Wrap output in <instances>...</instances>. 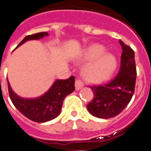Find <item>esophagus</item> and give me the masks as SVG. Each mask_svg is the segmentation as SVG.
<instances>
[{"label": "esophagus", "instance_id": "esophagus-1", "mask_svg": "<svg viewBox=\"0 0 151 151\" xmlns=\"http://www.w3.org/2000/svg\"><path fill=\"white\" fill-rule=\"evenodd\" d=\"M83 87V82L81 81V80L78 79V80H76V81H75V88L77 91H78V90L80 89H81L82 87Z\"/></svg>", "mask_w": 151, "mask_h": 151}]
</instances>
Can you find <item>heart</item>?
Masks as SVG:
<instances>
[{
    "instance_id": "obj_1",
    "label": "heart",
    "mask_w": 151,
    "mask_h": 151,
    "mask_svg": "<svg viewBox=\"0 0 151 151\" xmlns=\"http://www.w3.org/2000/svg\"><path fill=\"white\" fill-rule=\"evenodd\" d=\"M104 50L100 44H92L84 48L80 56L81 61H90L84 69L85 77L89 81L101 83L110 78L116 69V58Z\"/></svg>"
}]
</instances>
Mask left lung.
I'll use <instances>...</instances> for the list:
<instances>
[{
	"label": "left lung",
	"mask_w": 151,
	"mask_h": 151,
	"mask_svg": "<svg viewBox=\"0 0 151 151\" xmlns=\"http://www.w3.org/2000/svg\"><path fill=\"white\" fill-rule=\"evenodd\" d=\"M122 47L121 68L114 79L105 85L91 87L93 99L87 105L91 115L107 119L118 115L127 106L133 97L136 83L134 52L119 40Z\"/></svg>",
	"instance_id": "left-lung-1"
}]
</instances>
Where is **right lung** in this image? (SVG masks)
Masks as SVG:
<instances>
[{"label": "right lung", "instance_id": "add662e5", "mask_svg": "<svg viewBox=\"0 0 151 151\" xmlns=\"http://www.w3.org/2000/svg\"><path fill=\"white\" fill-rule=\"evenodd\" d=\"M47 32L37 33L23 39L17 47L27 40H39L48 36ZM74 77L68 80H56L47 92L36 98H23L11 89L7 81L10 98L15 107L26 117L37 123H44L56 118L60 114L63 101L71 93L74 87Z\"/></svg>", "mask_w": 151, "mask_h": 151}]
</instances>
